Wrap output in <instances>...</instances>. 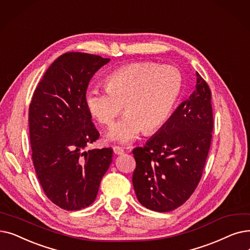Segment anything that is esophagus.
Masks as SVG:
<instances>
[{"instance_id":"obj_1","label":"esophagus","mask_w":250,"mask_h":250,"mask_svg":"<svg viewBox=\"0 0 250 250\" xmlns=\"http://www.w3.org/2000/svg\"><path fill=\"white\" fill-rule=\"evenodd\" d=\"M113 152H114V154H116V155H122V154L125 153V150L119 146H114L113 147Z\"/></svg>"}]
</instances>
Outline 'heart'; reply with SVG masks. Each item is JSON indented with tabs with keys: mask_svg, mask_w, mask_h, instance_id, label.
I'll list each match as a JSON object with an SVG mask.
<instances>
[{
	"mask_svg": "<svg viewBox=\"0 0 250 250\" xmlns=\"http://www.w3.org/2000/svg\"><path fill=\"white\" fill-rule=\"evenodd\" d=\"M105 89L85 92L86 109L97 122L110 125L122 110L125 114L112 125L107 138L122 144L135 141L143 131L152 133L170 116L182 91V75L172 66L151 62L125 65L105 78Z\"/></svg>",
	"mask_w": 250,
	"mask_h": 250,
	"instance_id": "obj_1",
	"label": "heart"
}]
</instances>
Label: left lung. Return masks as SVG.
Instances as JSON below:
<instances>
[{
    "label": "left lung",
    "mask_w": 250,
    "mask_h": 250,
    "mask_svg": "<svg viewBox=\"0 0 250 250\" xmlns=\"http://www.w3.org/2000/svg\"><path fill=\"white\" fill-rule=\"evenodd\" d=\"M196 89L143 147L133 150L139 202L159 212L178 208L196 189L211 142V92L196 72Z\"/></svg>",
    "instance_id": "1"
}]
</instances>
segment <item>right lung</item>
Returning a JSON list of instances; mask_svg holds the SVG:
<instances>
[{"instance_id":"right-lung-1","label":"right lung","mask_w":250,"mask_h":250,"mask_svg":"<svg viewBox=\"0 0 250 250\" xmlns=\"http://www.w3.org/2000/svg\"><path fill=\"white\" fill-rule=\"evenodd\" d=\"M109 61L86 53L63 54L45 72L29 105L37 176L47 197L63 209L91 205L112 161V148L84 150L99 138L84 95L95 72Z\"/></svg>"}]
</instances>
